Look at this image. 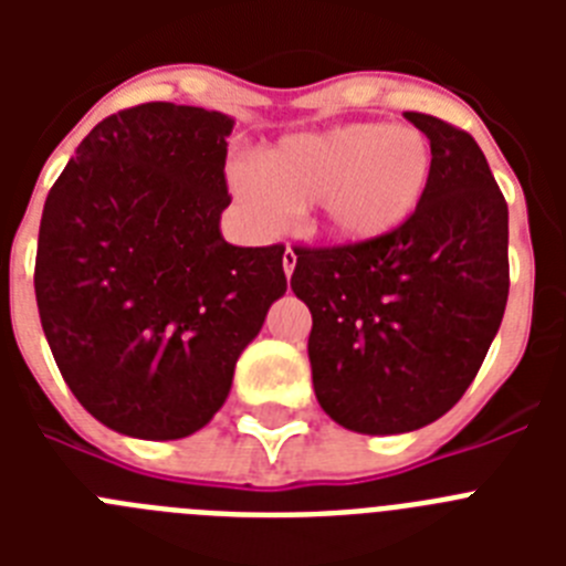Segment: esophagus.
Returning <instances> with one entry per match:
<instances>
[{
  "label": "esophagus",
  "mask_w": 566,
  "mask_h": 566,
  "mask_svg": "<svg viewBox=\"0 0 566 566\" xmlns=\"http://www.w3.org/2000/svg\"><path fill=\"white\" fill-rule=\"evenodd\" d=\"M294 266H297V254H294L292 247H286V252H283V272H286V277H292Z\"/></svg>",
  "instance_id": "obj_1"
}]
</instances>
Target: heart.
<instances>
[{"label": "heart", "instance_id": "1", "mask_svg": "<svg viewBox=\"0 0 566 566\" xmlns=\"http://www.w3.org/2000/svg\"><path fill=\"white\" fill-rule=\"evenodd\" d=\"M431 172V144L419 129L363 122L294 135L263 158L260 172L234 169L232 187L263 227H277L286 209L319 203L326 234L368 243L417 212Z\"/></svg>", "mask_w": 566, "mask_h": 566}]
</instances>
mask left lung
<instances>
[{
    "label": "left lung",
    "mask_w": 566,
    "mask_h": 566,
    "mask_svg": "<svg viewBox=\"0 0 566 566\" xmlns=\"http://www.w3.org/2000/svg\"><path fill=\"white\" fill-rule=\"evenodd\" d=\"M405 118L433 155L417 212L368 243L294 247L317 402L371 437L451 411L482 368L510 289L507 201L484 153L437 115Z\"/></svg>",
    "instance_id": "obj_1"
}]
</instances>
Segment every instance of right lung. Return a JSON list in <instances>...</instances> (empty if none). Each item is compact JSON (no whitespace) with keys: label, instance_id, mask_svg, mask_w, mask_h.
Segmentation results:
<instances>
[{"label":"right lung","instance_id":"add662e5","mask_svg":"<svg viewBox=\"0 0 566 566\" xmlns=\"http://www.w3.org/2000/svg\"><path fill=\"white\" fill-rule=\"evenodd\" d=\"M229 115L149 102L107 115L48 201L39 317L70 391L138 439L201 431L286 292L283 243L221 238Z\"/></svg>","mask_w":566,"mask_h":566}]
</instances>
